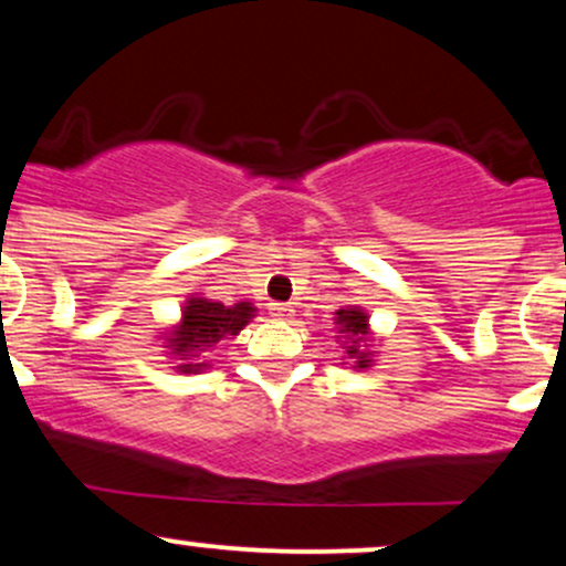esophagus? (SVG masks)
I'll use <instances>...</instances> for the list:
<instances>
[{
    "label": "esophagus",
    "instance_id": "1",
    "mask_svg": "<svg viewBox=\"0 0 566 566\" xmlns=\"http://www.w3.org/2000/svg\"><path fill=\"white\" fill-rule=\"evenodd\" d=\"M269 314L274 316V319L290 322L292 316H295V308H292V303H269Z\"/></svg>",
    "mask_w": 566,
    "mask_h": 566
}]
</instances>
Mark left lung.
Here are the masks:
<instances>
[{"label":"left lung","mask_w":566,"mask_h":566,"mask_svg":"<svg viewBox=\"0 0 566 566\" xmlns=\"http://www.w3.org/2000/svg\"><path fill=\"white\" fill-rule=\"evenodd\" d=\"M337 337H343L340 346L346 348L348 359H354V367L367 369L373 367V354L367 350L369 340V319L359 305H346L335 311Z\"/></svg>","instance_id":"1"}]
</instances>
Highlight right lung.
I'll return each instance as SVG.
<instances>
[{
    "label": "right lung",
    "mask_w": 566,
    "mask_h": 566,
    "mask_svg": "<svg viewBox=\"0 0 566 566\" xmlns=\"http://www.w3.org/2000/svg\"><path fill=\"white\" fill-rule=\"evenodd\" d=\"M255 316L252 303L223 305L207 297H188L184 305V316L170 333H165L167 348L180 361L178 373H201L207 367V350L216 348V343L229 335H239Z\"/></svg>",
    "instance_id": "1"
}]
</instances>
